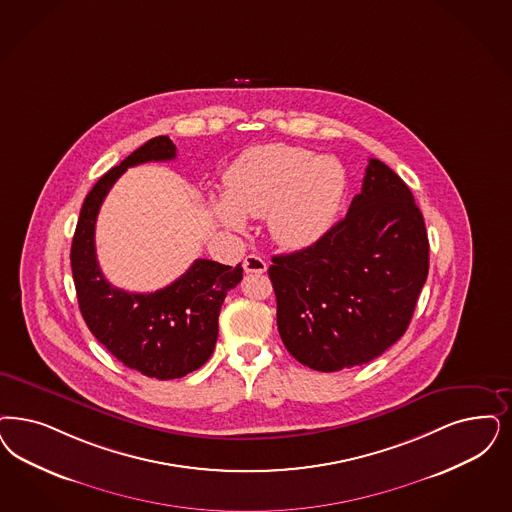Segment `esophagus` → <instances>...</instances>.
<instances>
[{"mask_svg": "<svg viewBox=\"0 0 512 512\" xmlns=\"http://www.w3.org/2000/svg\"><path fill=\"white\" fill-rule=\"evenodd\" d=\"M244 270L247 274H263L266 272L265 259H261L259 255H247L244 259Z\"/></svg>", "mask_w": 512, "mask_h": 512, "instance_id": "34e87169", "label": "esophagus"}]
</instances>
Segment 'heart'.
Returning <instances> with one entry per match:
<instances>
[{
    "label": "heart",
    "instance_id": "heart-1",
    "mask_svg": "<svg viewBox=\"0 0 512 512\" xmlns=\"http://www.w3.org/2000/svg\"><path fill=\"white\" fill-rule=\"evenodd\" d=\"M227 200L215 215L232 230L247 217H265L272 240L285 249L314 246L335 223L346 193V172L331 157L285 143L246 151L225 176Z\"/></svg>",
    "mask_w": 512,
    "mask_h": 512
}]
</instances>
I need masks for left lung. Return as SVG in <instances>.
<instances>
[{"label":"left lung","mask_w":512,"mask_h":512,"mask_svg":"<svg viewBox=\"0 0 512 512\" xmlns=\"http://www.w3.org/2000/svg\"><path fill=\"white\" fill-rule=\"evenodd\" d=\"M427 270L429 240L414 196L382 160H369L346 217L314 246L272 257L287 352L321 372L376 359L405 335Z\"/></svg>","instance_id":"left-lung-1"}]
</instances>
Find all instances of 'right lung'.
<instances>
[{"label": "right lung", "mask_w": 512, "mask_h": 512, "mask_svg": "<svg viewBox=\"0 0 512 512\" xmlns=\"http://www.w3.org/2000/svg\"><path fill=\"white\" fill-rule=\"evenodd\" d=\"M176 159L168 136L147 141L98 179L87 194L71 242V272L90 333L132 371L174 380L200 369L213 353L221 304L242 280V265L196 259L176 282L155 293H128L107 282L98 266L94 229L100 206L126 168Z\"/></svg>", "instance_id": "1"}]
</instances>
